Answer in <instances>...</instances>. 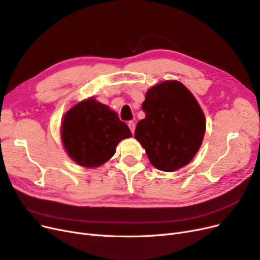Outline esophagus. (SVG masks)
Listing matches in <instances>:
<instances>
[{
	"label": "esophagus",
	"instance_id": "1",
	"mask_svg": "<svg viewBox=\"0 0 260 260\" xmlns=\"http://www.w3.org/2000/svg\"><path fill=\"white\" fill-rule=\"evenodd\" d=\"M128 125H129V128H130V130L132 132V135H133V133H135V130H136V123L133 122V121H129Z\"/></svg>",
	"mask_w": 260,
	"mask_h": 260
}]
</instances>
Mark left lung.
<instances>
[{"mask_svg": "<svg viewBox=\"0 0 260 260\" xmlns=\"http://www.w3.org/2000/svg\"><path fill=\"white\" fill-rule=\"evenodd\" d=\"M146 116L136 128V139L155 168L171 172L190 162L203 143L206 118L198 100L177 80L148 89L142 104Z\"/></svg>", "mask_w": 260, "mask_h": 260, "instance_id": "left-lung-1", "label": "left lung"}]
</instances>
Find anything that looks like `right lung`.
Returning a JSON list of instances; mask_svg holds the SVG:
<instances>
[{"mask_svg": "<svg viewBox=\"0 0 260 260\" xmlns=\"http://www.w3.org/2000/svg\"><path fill=\"white\" fill-rule=\"evenodd\" d=\"M129 127L115 111L94 98L78 102L60 124L62 147L77 165L96 168L116 153L118 143L131 138Z\"/></svg>", "mask_w": 260, "mask_h": 260, "instance_id": "1", "label": "right lung"}]
</instances>
